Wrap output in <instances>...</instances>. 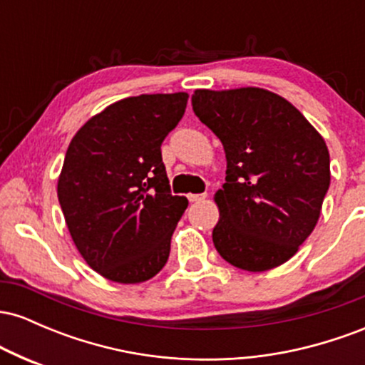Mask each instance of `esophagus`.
<instances>
[{
  "label": "esophagus",
  "mask_w": 365,
  "mask_h": 365,
  "mask_svg": "<svg viewBox=\"0 0 365 365\" xmlns=\"http://www.w3.org/2000/svg\"><path fill=\"white\" fill-rule=\"evenodd\" d=\"M187 197H188V200H190V202H197V200L206 199V194H188Z\"/></svg>",
  "instance_id": "esophagus-1"
}]
</instances>
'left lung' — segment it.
<instances>
[{"label":"left lung","mask_w":365,"mask_h":365,"mask_svg":"<svg viewBox=\"0 0 365 365\" xmlns=\"http://www.w3.org/2000/svg\"><path fill=\"white\" fill-rule=\"evenodd\" d=\"M192 108L226 156V182L215 194L216 250L252 273L282 266L319 220L331 180L324 139L292 103L261 87L197 89Z\"/></svg>","instance_id":"8db88e82"}]
</instances>
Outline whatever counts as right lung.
I'll list each match as a JSON object with an SVG mask.
<instances>
[{
    "instance_id": "add662e5",
    "label": "right lung",
    "mask_w": 365,
    "mask_h": 365,
    "mask_svg": "<svg viewBox=\"0 0 365 365\" xmlns=\"http://www.w3.org/2000/svg\"><path fill=\"white\" fill-rule=\"evenodd\" d=\"M187 99V92L121 99L87 120L66 149L58 200L83 261L106 279L148 282L168 261L188 200L171 195L161 144Z\"/></svg>"
}]
</instances>
